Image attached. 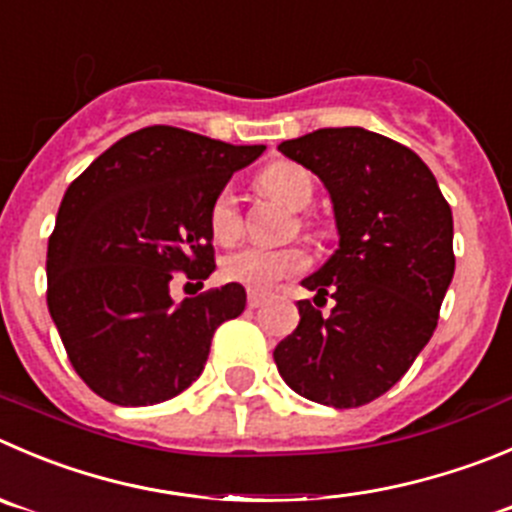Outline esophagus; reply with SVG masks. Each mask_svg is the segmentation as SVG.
I'll list each match as a JSON object with an SVG mask.
<instances>
[{"label":"esophagus","mask_w":512,"mask_h":512,"mask_svg":"<svg viewBox=\"0 0 512 512\" xmlns=\"http://www.w3.org/2000/svg\"><path fill=\"white\" fill-rule=\"evenodd\" d=\"M264 304V294H259V291H248V309H259V306Z\"/></svg>","instance_id":"esophagus-1"}]
</instances>
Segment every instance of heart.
Masks as SVG:
<instances>
[{
	"label": "heart",
	"mask_w": 512,
	"mask_h": 512,
	"mask_svg": "<svg viewBox=\"0 0 512 512\" xmlns=\"http://www.w3.org/2000/svg\"><path fill=\"white\" fill-rule=\"evenodd\" d=\"M259 186L269 196L289 206L291 211H304L314 198V178L306 168L296 163H274L259 175ZM211 236L218 243H233L241 233V213H238L236 196L231 188L216 193L208 211ZM309 266V253L304 248H264L246 246L241 251L228 253L221 264V274L226 281L248 286L253 291H266L276 281L294 276Z\"/></svg>",
	"instance_id": "heart-1"
}]
</instances>
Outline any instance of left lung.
Returning a JSON list of instances; mask_svg holds the SVG:
<instances>
[{
    "mask_svg": "<svg viewBox=\"0 0 512 512\" xmlns=\"http://www.w3.org/2000/svg\"><path fill=\"white\" fill-rule=\"evenodd\" d=\"M324 183L339 246L301 286L299 326L274 349L284 382L319 405L362 407L405 377L430 342L455 274L452 211L417 153L364 128L279 145ZM326 295L332 315L315 309Z\"/></svg>",
    "mask_w": 512,
    "mask_h": 512,
    "instance_id": "1",
    "label": "left lung"
}]
</instances>
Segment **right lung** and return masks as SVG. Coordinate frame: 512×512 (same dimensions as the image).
Here are the masks:
<instances>
[{
  "label": "right lung",
  "mask_w": 512,
  "mask_h": 512,
  "mask_svg": "<svg viewBox=\"0 0 512 512\" xmlns=\"http://www.w3.org/2000/svg\"><path fill=\"white\" fill-rule=\"evenodd\" d=\"M266 145L150 125L67 188L47 246V306L72 367L120 407L158 405L201 377L213 332L246 309L226 284L175 304L173 274L216 271L208 211Z\"/></svg>",
  "instance_id": "obj_1"
}]
</instances>
